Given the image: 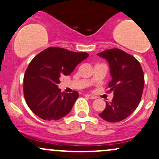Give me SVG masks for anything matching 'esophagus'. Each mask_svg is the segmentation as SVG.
<instances>
[{"instance_id": "obj_1", "label": "esophagus", "mask_w": 159, "mask_h": 159, "mask_svg": "<svg viewBox=\"0 0 159 159\" xmlns=\"http://www.w3.org/2000/svg\"><path fill=\"white\" fill-rule=\"evenodd\" d=\"M85 96L87 97V98H90V99H95V98H96V97L95 96H94V95H89V94L85 95Z\"/></svg>"}]
</instances>
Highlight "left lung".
Wrapping results in <instances>:
<instances>
[{"instance_id":"obj_1","label":"left lung","mask_w":159,"mask_h":159,"mask_svg":"<svg viewBox=\"0 0 159 159\" xmlns=\"http://www.w3.org/2000/svg\"><path fill=\"white\" fill-rule=\"evenodd\" d=\"M97 55L109 63L112 80L108 87L114 95L98 116L108 122H119L129 116L139 105L144 89V73L140 63L120 49L106 50Z\"/></svg>"}]
</instances>
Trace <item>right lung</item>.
Segmentation results:
<instances>
[{
	"mask_svg": "<svg viewBox=\"0 0 159 159\" xmlns=\"http://www.w3.org/2000/svg\"><path fill=\"white\" fill-rule=\"evenodd\" d=\"M87 53L49 47L32 59L26 69L23 91L29 109L45 120H57L70 112L78 98V92H61L58 84L64 75H70Z\"/></svg>",
	"mask_w": 159,
	"mask_h": 159,
	"instance_id": "1",
	"label": "right lung"
}]
</instances>
